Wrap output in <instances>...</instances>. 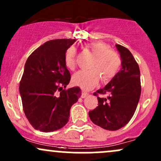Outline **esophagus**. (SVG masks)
Segmentation results:
<instances>
[{
  "mask_svg": "<svg viewBox=\"0 0 161 161\" xmlns=\"http://www.w3.org/2000/svg\"><path fill=\"white\" fill-rule=\"evenodd\" d=\"M88 95V94L87 93V92H82V95H81V97H82V98H85V97H86Z\"/></svg>",
  "mask_w": 161,
  "mask_h": 161,
  "instance_id": "34e87169",
  "label": "esophagus"
}]
</instances>
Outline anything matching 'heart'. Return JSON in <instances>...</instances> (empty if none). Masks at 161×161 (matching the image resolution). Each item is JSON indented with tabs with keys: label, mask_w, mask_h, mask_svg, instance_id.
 Wrapping results in <instances>:
<instances>
[{
	"label": "heart",
	"mask_w": 161,
	"mask_h": 161,
	"mask_svg": "<svg viewBox=\"0 0 161 161\" xmlns=\"http://www.w3.org/2000/svg\"><path fill=\"white\" fill-rule=\"evenodd\" d=\"M87 47L93 53V59L89 64L90 69L79 70L73 75V84L88 90L95 87L100 78L104 82L110 80L119 73L121 68V58L117 53L110 49L109 45L101 42H92L87 44ZM64 63L67 68L73 69L75 66V49L70 47L64 55Z\"/></svg>",
	"instance_id": "obj_1"
}]
</instances>
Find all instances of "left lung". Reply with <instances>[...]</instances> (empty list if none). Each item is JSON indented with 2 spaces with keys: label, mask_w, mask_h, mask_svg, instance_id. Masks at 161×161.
I'll return each mask as SVG.
<instances>
[{
  "label": "left lung",
  "mask_w": 161,
  "mask_h": 161,
  "mask_svg": "<svg viewBox=\"0 0 161 161\" xmlns=\"http://www.w3.org/2000/svg\"><path fill=\"white\" fill-rule=\"evenodd\" d=\"M121 58V69L104 88L96 91L108 95V97H97L98 106L88 112L90 119L101 128L117 130L125 126L136 111L140 95V69L132 53L126 47L116 45Z\"/></svg>",
  "instance_id": "left-lung-1"
}]
</instances>
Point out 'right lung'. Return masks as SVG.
Masks as SVG:
<instances>
[{
	"label": "right lung",
	"instance_id": "obj_1",
	"mask_svg": "<svg viewBox=\"0 0 161 161\" xmlns=\"http://www.w3.org/2000/svg\"><path fill=\"white\" fill-rule=\"evenodd\" d=\"M75 39H54L45 42L28 57L19 93L25 116L36 129L44 132L64 127L72 105L81 95L79 87L64 89L70 73L64 55Z\"/></svg>",
	"mask_w": 161,
	"mask_h": 161
}]
</instances>
